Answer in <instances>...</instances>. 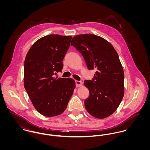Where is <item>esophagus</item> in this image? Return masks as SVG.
Listing matches in <instances>:
<instances>
[{
    "label": "esophagus",
    "mask_w": 150,
    "mask_h": 150,
    "mask_svg": "<svg viewBox=\"0 0 150 150\" xmlns=\"http://www.w3.org/2000/svg\"><path fill=\"white\" fill-rule=\"evenodd\" d=\"M75 83H76V86H83V83L81 81H80L76 80Z\"/></svg>",
    "instance_id": "34e87169"
}]
</instances>
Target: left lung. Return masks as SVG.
<instances>
[{"label": "left lung", "instance_id": "1", "mask_svg": "<svg viewBox=\"0 0 150 150\" xmlns=\"http://www.w3.org/2000/svg\"><path fill=\"white\" fill-rule=\"evenodd\" d=\"M71 45L81 54L88 70H96L92 80L84 83L89 91L86 110L95 118H106L117 110L124 95V72L118 55L106 40L92 34L75 36Z\"/></svg>", "mask_w": 150, "mask_h": 150}]
</instances>
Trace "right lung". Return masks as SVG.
Returning a JSON list of instances; mask_svg holds the SVG:
<instances>
[{
  "label": "right lung",
  "instance_id": "1",
  "mask_svg": "<svg viewBox=\"0 0 150 150\" xmlns=\"http://www.w3.org/2000/svg\"><path fill=\"white\" fill-rule=\"evenodd\" d=\"M72 37L49 35L34 43L24 62V87L36 110L46 117L61 114L76 87L71 78L54 77L61 71Z\"/></svg>",
  "mask_w": 150,
  "mask_h": 150
}]
</instances>
